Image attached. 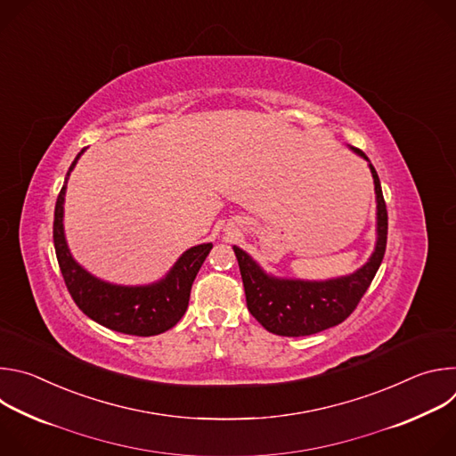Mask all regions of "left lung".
<instances>
[{
  "mask_svg": "<svg viewBox=\"0 0 456 456\" xmlns=\"http://www.w3.org/2000/svg\"><path fill=\"white\" fill-rule=\"evenodd\" d=\"M350 150L368 160L361 150L352 146ZM368 166L375 185L377 241L368 262L354 274L324 281L276 278L267 274L245 250L232 247L243 280L247 308L265 330L276 336L301 338L332 329L355 310L368 290L382 264L387 240V211L380 180L370 160Z\"/></svg>",
  "mask_w": 456,
  "mask_h": 456,
  "instance_id": "1",
  "label": "left lung"
}]
</instances>
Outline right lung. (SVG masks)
Returning a JSON list of instances; mask_svg holds the SVG:
<instances>
[{"mask_svg": "<svg viewBox=\"0 0 456 456\" xmlns=\"http://www.w3.org/2000/svg\"><path fill=\"white\" fill-rule=\"evenodd\" d=\"M85 150L72 162L67 178L59 191L53 213V247L61 274L76 305L102 327L127 334L150 338L162 334L182 319L189 305V294L194 278L213 243H202L187 248L173 265V269L157 283L124 287L102 281L85 271L70 254L67 238H64V194L72 169Z\"/></svg>", "mask_w": 456, "mask_h": 456, "instance_id": "1", "label": "right lung"}]
</instances>
